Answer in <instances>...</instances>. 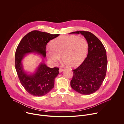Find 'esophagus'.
Segmentation results:
<instances>
[{"instance_id":"1","label":"esophagus","mask_w":124,"mask_h":124,"mask_svg":"<svg viewBox=\"0 0 124 124\" xmlns=\"http://www.w3.org/2000/svg\"><path fill=\"white\" fill-rule=\"evenodd\" d=\"M63 69H61V68H60L59 69V72H60V73H61V72H63Z\"/></svg>"}]
</instances>
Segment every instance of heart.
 I'll return each instance as SVG.
<instances>
[{
    "label": "heart",
    "mask_w": 124,
    "mask_h": 124,
    "mask_svg": "<svg viewBox=\"0 0 124 124\" xmlns=\"http://www.w3.org/2000/svg\"><path fill=\"white\" fill-rule=\"evenodd\" d=\"M51 48L48 49L46 56L52 63L60 60L68 66L76 67L84 61L88 51L87 41L75 35L60 36L50 43Z\"/></svg>",
    "instance_id": "b5f03b06"
}]
</instances>
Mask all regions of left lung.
<instances>
[{
	"mask_svg": "<svg viewBox=\"0 0 124 124\" xmlns=\"http://www.w3.org/2000/svg\"><path fill=\"white\" fill-rule=\"evenodd\" d=\"M70 34H81L88 44L87 57L77 69L73 70V77L70 86L82 95H90L101 87L107 73V52L100 40L92 33L85 31Z\"/></svg>",
	"mask_w": 124,
	"mask_h": 124,
	"instance_id": "8db88e82",
	"label": "left lung"
}]
</instances>
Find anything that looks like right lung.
<instances>
[{"label": "right lung", "mask_w": 124, "mask_h": 124, "mask_svg": "<svg viewBox=\"0 0 124 124\" xmlns=\"http://www.w3.org/2000/svg\"><path fill=\"white\" fill-rule=\"evenodd\" d=\"M59 34H51L37 30L32 31L22 39L15 54V67L20 81L30 94L40 97L49 92L54 86V79L59 74V68H50L44 63L46 46ZM34 53L42 56V61L32 74L23 69L22 61L27 54Z\"/></svg>", "instance_id": "right-lung-1"}]
</instances>
